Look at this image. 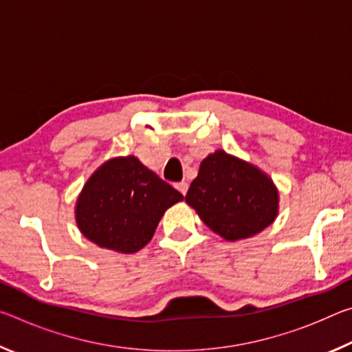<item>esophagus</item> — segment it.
<instances>
[{"instance_id":"1","label":"esophagus","mask_w":352,"mask_h":352,"mask_svg":"<svg viewBox=\"0 0 352 352\" xmlns=\"http://www.w3.org/2000/svg\"><path fill=\"white\" fill-rule=\"evenodd\" d=\"M175 188L180 190V192L183 194V195H186V192H188V183L186 182H180V183H177L175 184Z\"/></svg>"}]
</instances>
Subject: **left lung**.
I'll list each match as a JSON object with an SVG mask.
<instances>
[{
    "instance_id": "left-lung-1",
    "label": "left lung",
    "mask_w": 352,
    "mask_h": 352,
    "mask_svg": "<svg viewBox=\"0 0 352 352\" xmlns=\"http://www.w3.org/2000/svg\"><path fill=\"white\" fill-rule=\"evenodd\" d=\"M186 204L206 226L226 241L247 239L275 222L279 194L256 166L228 155L210 153L188 189Z\"/></svg>"
}]
</instances>
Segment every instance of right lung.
I'll return each mask as SVG.
<instances>
[{"mask_svg": "<svg viewBox=\"0 0 352 352\" xmlns=\"http://www.w3.org/2000/svg\"><path fill=\"white\" fill-rule=\"evenodd\" d=\"M183 195L133 155L93 172L76 204L80 233L100 248L136 253L147 245L168 208Z\"/></svg>", "mask_w": 352, "mask_h": 352, "instance_id": "add662e5", "label": "right lung"}]
</instances>
